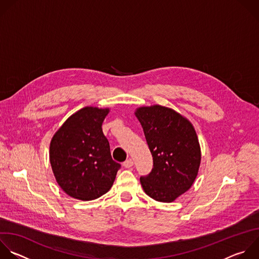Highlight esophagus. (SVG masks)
I'll use <instances>...</instances> for the list:
<instances>
[{
  "instance_id": "esophagus-1",
  "label": "esophagus",
  "mask_w": 259,
  "mask_h": 259,
  "mask_svg": "<svg viewBox=\"0 0 259 259\" xmlns=\"http://www.w3.org/2000/svg\"><path fill=\"white\" fill-rule=\"evenodd\" d=\"M123 165H124L126 168H130V167L133 165V160H132L131 158H129V159H127V160H125V161L123 162Z\"/></svg>"
}]
</instances>
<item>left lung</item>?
Listing matches in <instances>:
<instances>
[{"mask_svg": "<svg viewBox=\"0 0 259 259\" xmlns=\"http://www.w3.org/2000/svg\"><path fill=\"white\" fill-rule=\"evenodd\" d=\"M153 167L140 178L144 192L159 202H173L193 185L201 161L196 131L184 116L166 107L153 105L136 109Z\"/></svg>", "mask_w": 259, "mask_h": 259, "instance_id": "obj_1", "label": "left lung"}]
</instances>
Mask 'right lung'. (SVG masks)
<instances>
[{
  "mask_svg": "<svg viewBox=\"0 0 259 259\" xmlns=\"http://www.w3.org/2000/svg\"><path fill=\"white\" fill-rule=\"evenodd\" d=\"M110 109L85 107L71 115L50 144L54 176L69 196L89 201L106 194L121 164L111 155L102 125Z\"/></svg>",
  "mask_w": 259,
  "mask_h": 259,
  "instance_id": "right-lung-1",
  "label": "right lung"
}]
</instances>
